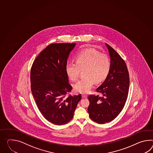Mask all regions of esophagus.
<instances>
[{
	"mask_svg": "<svg viewBox=\"0 0 153 153\" xmlns=\"http://www.w3.org/2000/svg\"><path fill=\"white\" fill-rule=\"evenodd\" d=\"M82 98H87V96L85 94H82Z\"/></svg>",
	"mask_w": 153,
	"mask_h": 153,
	"instance_id": "obj_1",
	"label": "esophagus"
}]
</instances>
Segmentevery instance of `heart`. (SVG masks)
Listing matches in <instances>:
<instances>
[{
  "instance_id": "heart-1",
  "label": "heart",
  "mask_w": 153,
  "mask_h": 153,
  "mask_svg": "<svg viewBox=\"0 0 153 153\" xmlns=\"http://www.w3.org/2000/svg\"><path fill=\"white\" fill-rule=\"evenodd\" d=\"M111 65V60L107 55L90 48L78 52L76 62L68 61L66 71L70 79L75 81L83 70L84 77L75 83L74 88L77 92L85 93L90 91L94 82L100 83L107 77Z\"/></svg>"
}]
</instances>
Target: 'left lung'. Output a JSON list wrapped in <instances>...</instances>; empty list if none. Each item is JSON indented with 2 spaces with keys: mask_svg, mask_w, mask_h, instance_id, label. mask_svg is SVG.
<instances>
[{
  "mask_svg": "<svg viewBox=\"0 0 153 153\" xmlns=\"http://www.w3.org/2000/svg\"><path fill=\"white\" fill-rule=\"evenodd\" d=\"M105 45L111 56V69L104 82L96 89L100 94L88 96L90 118L99 124L110 122L119 115L127 101L130 82L125 61L111 46Z\"/></svg>",
  "mask_w": 153,
  "mask_h": 153,
  "instance_id": "obj_1",
  "label": "left lung"
}]
</instances>
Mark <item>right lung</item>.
Masks as SVG:
<instances>
[{"mask_svg":"<svg viewBox=\"0 0 153 153\" xmlns=\"http://www.w3.org/2000/svg\"><path fill=\"white\" fill-rule=\"evenodd\" d=\"M75 43L48 45L34 60L30 71L31 90L37 108L50 123L61 126L69 122L81 94L72 96L66 64Z\"/></svg>","mask_w":153,"mask_h":153,"instance_id":"right-lung-1","label":"right lung"}]
</instances>
